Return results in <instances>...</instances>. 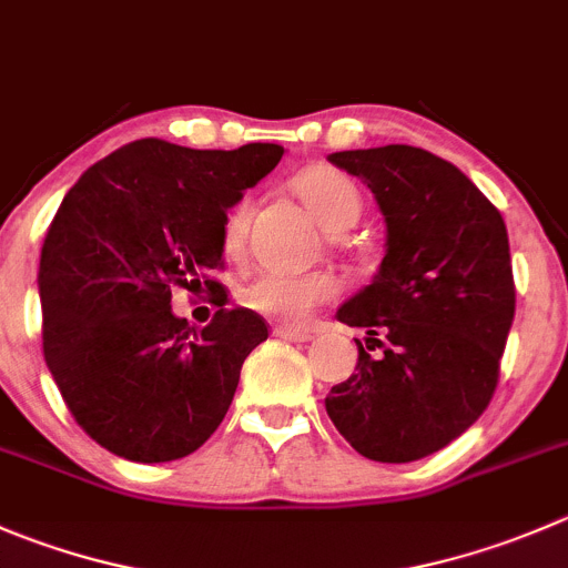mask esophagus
Wrapping results in <instances>:
<instances>
[{
    "mask_svg": "<svg viewBox=\"0 0 568 568\" xmlns=\"http://www.w3.org/2000/svg\"><path fill=\"white\" fill-rule=\"evenodd\" d=\"M274 335H277V338H288V341H307L311 338V329L294 327V324H277V327H274Z\"/></svg>",
    "mask_w": 568,
    "mask_h": 568,
    "instance_id": "34e87169",
    "label": "esophagus"
}]
</instances>
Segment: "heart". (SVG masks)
I'll return each instance as SVG.
<instances>
[{"label":"heart","instance_id":"heart-1","mask_svg":"<svg viewBox=\"0 0 568 568\" xmlns=\"http://www.w3.org/2000/svg\"><path fill=\"white\" fill-rule=\"evenodd\" d=\"M294 191L311 216L329 233L352 227L363 211V196L355 180L329 166H311L294 180ZM252 202L241 196L224 216V246L227 252H241L250 224ZM338 294V283L329 274H291V272H261L244 288V305L263 316L302 322L318 305Z\"/></svg>","mask_w":568,"mask_h":568}]
</instances>
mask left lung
<instances>
[{
  "instance_id": "1",
  "label": "left lung",
  "mask_w": 568,
  "mask_h": 568,
  "mask_svg": "<svg viewBox=\"0 0 568 568\" xmlns=\"http://www.w3.org/2000/svg\"><path fill=\"white\" fill-rule=\"evenodd\" d=\"M327 161L372 189L385 257L335 313L368 338H355V374L324 407L363 458L410 464L455 442L491 402L516 311L508 230L460 169L427 150L388 144ZM374 345L377 358L365 352Z\"/></svg>"
}]
</instances>
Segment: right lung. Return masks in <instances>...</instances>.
I'll list each match as a JSON object with an SVG mask.
<instances>
[{
  "mask_svg": "<svg viewBox=\"0 0 568 568\" xmlns=\"http://www.w3.org/2000/svg\"><path fill=\"white\" fill-rule=\"evenodd\" d=\"M283 158L277 144L189 150L141 138L93 163L63 196L38 266L43 357L82 430L135 464H166L216 433L241 366L268 327L227 311L224 216ZM174 287L223 307L196 331Z\"/></svg>",
  "mask_w": 568,
  "mask_h": 568,
  "instance_id": "obj_1",
  "label": "right lung"
}]
</instances>
